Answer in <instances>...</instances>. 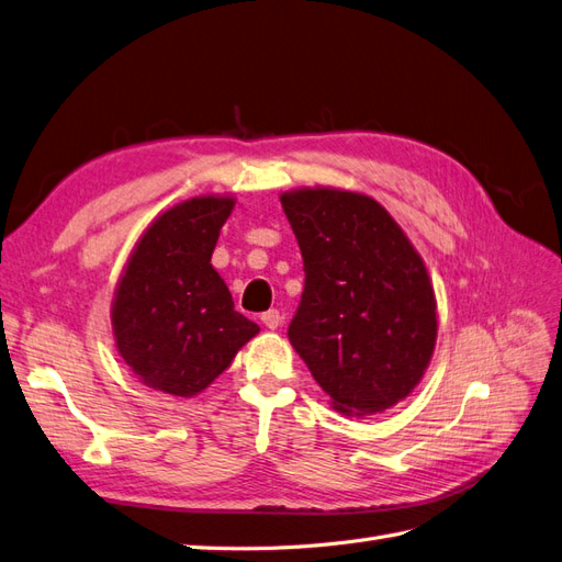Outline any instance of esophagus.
Returning a JSON list of instances; mask_svg holds the SVG:
<instances>
[{
    "label": "esophagus",
    "mask_w": 562,
    "mask_h": 562,
    "mask_svg": "<svg viewBox=\"0 0 562 562\" xmlns=\"http://www.w3.org/2000/svg\"><path fill=\"white\" fill-rule=\"evenodd\" d=\"M261 323H263L268 329H278L280 323H282V315H280L278 308H270V311H266V313L261 315Z\"/></svg>",
    "instance_id": "esophagus-1"
}]
</instances>
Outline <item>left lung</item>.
<instances>
[{
	"label": "left lung",
	"mask_w": 562,
	"mask_h": 562,
	"mask_svg": "<svg viewBox=\"0 0 562 562\" xmlns=\"http://www.w3.org/2000/svg\"><path fill=\"white\" fill-rule=\"evenodd\" d=\"M303 256V294L290 336L344 414H374L407 397L438 334L422 256L372 198L334 188L284 192Z\"/></svg>",
	"instance_id": "left-lung-1"
}]
</instances>
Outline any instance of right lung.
I'll list each match as a JSON object with an SVG mask.
<instances>
[{
	"label": "right lung",
	"mask_w": 562,
	"mask_h": 562,
	"mask_svg": "<svg viewBox=\"0 0 562 562\" xmlns=\"http://www.w3.org/2000/svg\"><path fill=\"white\" fill-rule=\"evenodd\" d=\"M233 198H192L143 233L112 303L120 356L150 389L190 397L233 362L259 325L235 311L212 266Z\"/></svg>",
	"instance_id": "obj_1"
}]
</instances>
